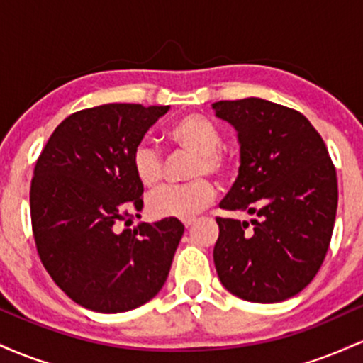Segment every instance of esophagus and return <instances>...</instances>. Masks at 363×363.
Returning <instances> with one entry per match:
<instances>
[{
  "label": "esophagus",
  "mask_w": 363,
  "mask_h": 363,
  "mask_svg": "<svg viewBox=\"0 0 363 363\" xmlns=\"http://www.w3.org/2000/svg\"><path fill=\"white\" fill-rule=\"evenodd\" d=\"M194 222H196L194 218H189V220H184V222H182V223H184V227H186V228H189L191 225H193Z\"/></svg>",
  "instance_id": "1"
}]
</instances>
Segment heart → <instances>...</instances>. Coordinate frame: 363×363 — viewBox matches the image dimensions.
I'll list each match as a JSON object with an SVG mask.
<instances>
[{
    "mask_svg": "<svg viewBox=\"0 0 363 363\" xmlns=\"http://www.w3.org/2000/svg\"><path fill=\"white\" fill-rule=\"evenodd\" d=\"M169 138L182 152L191 153L193 160L187 177L196 179L186 186H167L148 196V211L157 218H193L213 199V186L199 177H223L228 172L227 157L220 152L223 145L222 131L201 114H189L179 119L169 131ZM135 176L148 189L164 179V157L157 145L143 140L131 155Z\"/></svg>",
    "mask_w": 363,
    "mask_h": 363,
    "instance_id": "heart-1",
    "label": "heart"
}]
</instances>
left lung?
<instances>
[{"instance_id":"obj_1","label":"left lung","mask_w":363,"mask_h":363,"mask_svg":"<svg viewBox=\"0 0 363 363\" xmlns=\"http://www.w3.org/2000/svg\"><path fill=\"white\" fill-rule=\"evenodd\" d=\"M211 107L235 128L240 145L239 176L220 208L257 215L252 228L216 218V273L244 301H286L309 285L326 257L338 206L336 169L298 111L256 97Z\"/></svg>"}]
</instances>
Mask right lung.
Segmentation results:
<instances>
[{
    "label": "right lung",
    "mask_w": 363,
    "mask_h": 363,
    "mask_svg": "<svg viewBox=\"0 0 363 363\" xmlns=\"http://www.w3.org/2000/svg\"><path fill=\"white\" fill-rule=\"evenodd\" d=\"M169 106L104 104L68 116L37 158L32 230L44 268L72 301L116 314L147 303L167 280L184 234L177 218L135 228L143 184L131 155Z\"/></svg>",
    "instance_id": "add662e5"
}]
</instances>
